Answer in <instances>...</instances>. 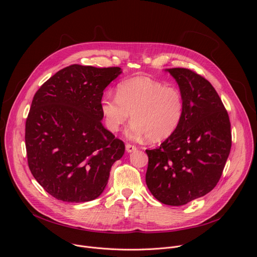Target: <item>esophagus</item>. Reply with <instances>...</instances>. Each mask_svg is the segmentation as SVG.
<instances>
[{"instance_id":"esophagus-1","label":"esophagus","mask_w":257,"mask_h":257,"mask_svg":"<svg viewBox=\"0 0 257 257\" xmlns=\"http://www.w3.org/2000/svg\"><path fill=\"white\" fill-rule=\"evenodd\" d=\"M126 151H127V153H132V152L136 151V146H134L130 143H127L126 144Z\"/></svg>"}]
</instances>
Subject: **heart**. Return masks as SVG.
<instances>
[{
	"label": "heart",
	"instance_id": "1",
	"mask_svg": "<svg viewBox=\"0 0 257 257\" xmlns=\"http://www.w3.org/2000/svg\"><path fill=\"white\" fill-rule=\"evenodd\" d=\"M100 111L106 129L118 132L132 118L128 136H149L151 141L169 138L179 127L184 114V98L175 86L149 78L134 77L120 82L116 95L104 93Z\"/></svg>",
	"mask_w": 257,
	"mask_h": 257
}]
</instances>
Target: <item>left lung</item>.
Segmentation results:
<instances>
[{"instance_id":"obj_1","label":"left lung","mask_w":257,"mask_h":257,"mask_svg":"<svg viewBox=\"0 0 257 257\" xmlns=\"http://www.w3.org/2000/svg\"><path fill=\"white\" fill-rule=\"evenodd\" d=\"M166 71L179 85L184 114L159 149L145 151V182L159 201L179 206L215 187L230 155L232 134L222 99L205 78L185 68Z\"/></svg>"}]
</instances>
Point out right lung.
Here are the masks:
<instances>
[{"mask_svg": "<svg viewBox=\"0 0 257 257\" xmlns=\"http://www.w3.org/2000/svg\"><path fill=\"white\" fill-rule=\"evenodd\" d=\"M119 67L71 65L35 92L25 124L28 167L55 198L86 202L104 190L113 164L125 152L122 140L102 124L104 88Z\"/></svg>", "mask_w": 257, "mask_h": 257, "instance_id": "add662e5", "label": "right lung"}]
</instances>
